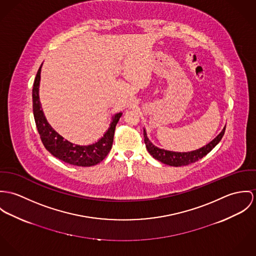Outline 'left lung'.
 <instances>
[{
    "mask_svg": "<svg viewBox=\"0 0 256 256\" xmlns=\"http://www.w3.org/2000/svg\"><path fill=\"white\" fill-rule=\"evenodd\" d=\"M225 130H226V126H224L222 132L212 142H209L208 144L204 145L199 149L190 151V152H174V151L161 149L155 146L147 138V134L144 128H143V136H144V142L146 145V149L150 153V155L153 156V158L169 166L180 167V166H186L192 163H194L198 161L199 159L203 158L205 155H207L222 140L225 134Z\"/></svg>",
    "mask_w": 256,
    "mask_h": 256,
    "instance_id": "1",
    "label": "left lung"
}]
</instances>
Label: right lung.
I'll return each instance as SVG.
<instances>
[{"label": "right lung", "instance_id": "1", "mask_svg": "<svg viewBox=\"0 0 256 256\" xmlns=\"http://www.w3.org/2000/svg\"><path fill=\"white\" fill-rule=\"evenodd\" d=\"M42 64H41L37 72L33 84L32 102L35 124L45 148L56 158L70 165L90 167L100 163L103 159H105L112 148L114 128L122 113H116L112 116V122L109 128L98 142L89 145H78L64 140V138L60 136L47 122L40 103L39 86Z\"/></svg>", "mask_w": 256, "mask_h": 256}]
</instances>
